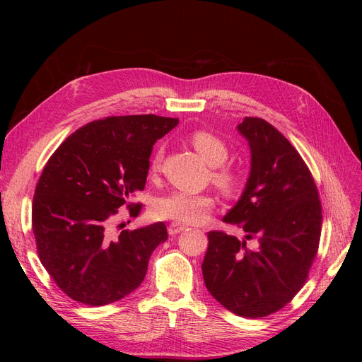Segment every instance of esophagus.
Segmentation results:
<instances>
[{"mask_svg":"<svg viewBox=\"0 0 362 362\" xmlns=\"http://www.w3.org/2000/svg\"><path fill=\"white\" fill-rule=\"evenodd\" d=\"M184 229H185V225H181V223H177V222H172V223H169L168 233H169L170 235H175V234H178V233L184 231Z\"/></svg>","mask_w":362,"mask_h":362,"instance_id":"esophagus-1","label":"esophagus"}]
</instances>
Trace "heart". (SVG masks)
<instances>
[{
	"instance_id": "obj_1",
	"label": "heart",
	"mask_w": 362,
	"mask_h": 362,
	"mask_svg": "<svg viewBox=\"0 0 362 362\" xmlns=\"http://www.w3.org/2000/svg\"><path fill=\"white\" fill-rule=\"evenodd\" d=\"M190 144L204 161L211 166V182L226 196L235 194L242 187V177L233 168L225 166L229 149L222 139L208 133L194 131L190 136ZM161 163V149H158L151 161L152 170H157ZM216 201L211 194H190L184 192H172L154 204V214L160 218H168L182 225L204 222L211 213Z\"/></svg>"
}]
</instances>
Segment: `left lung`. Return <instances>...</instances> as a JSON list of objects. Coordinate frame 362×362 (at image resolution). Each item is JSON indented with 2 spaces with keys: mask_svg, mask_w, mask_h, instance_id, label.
<instances>
[{
  "mask_svg": "<svg viewBox=\"0 0 362 362\" xmlns=\"http://www.w3.org/2000/svg\"><path fill=\"white\" fill-rule=\"evenodd\" d=\"M250 148V173L242 198L223 222L243 228L245 240L208 233L202 262L206 290L226 310L257 319L284 308L308 278L319 249L322 204L299 152L259 117L237 127ZM257 238L250 251L245 240Z\"/></svg>",
  "mask_w": 362,
  "mask_h": 362,
  "instance_id": "left-lung-1",
  "label": "left lung"
}]
</instances>
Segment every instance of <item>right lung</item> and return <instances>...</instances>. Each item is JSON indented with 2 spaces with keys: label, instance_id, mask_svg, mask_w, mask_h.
Segmentation results:
<instances>
[{
  "label": "right lung",
  "instance_id": "obj_1",
  "mask_svg": "<svg viewBox=\"0 0 362 362\" xmlns=\"http://www.w3.org/2000/svg\"><path fill=\"white\" fill-rule=\"evenodd\" d=\"M178 119L110 116L81 127L51 156L33 199V233L42 266L71 299L101 306L134 291L154 249L168 240L163 222L113 237L108 225L144 190L156 141Z\"/></svg>",
  "mask_w": 362,
  "mask_h": 362
}]
</instances>
